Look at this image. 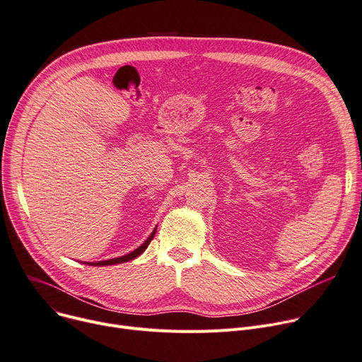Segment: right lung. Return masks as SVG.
<instances>
[{
    "label": "right lung",
    "mask_w": 362,
    "mask_h": 362,
    "mask_svg": "<svg viewBox=\"0 0 362 362\" xmlns=\"http://www.w3.org/2000/svg\"><path fill=\"white\" fill-rule=\"evenodd\" d=\"M157 228L151 233V235L146 240V243L141 245L138 249H135L134 252H131L129 255H125V256H120V257H115V259H109V260H100V262H95V263H87V264H93V267H106V264H115V263H124V262H129L132 259H135L136 256H139L144 250H146L148 247V245L151 243V240L154 238V234H156Z\"/></svg>",
    "instance_id": "right-lung-1"
}]
</instances>
